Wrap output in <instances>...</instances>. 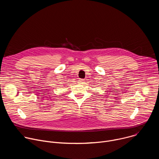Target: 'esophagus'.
<instances>
[{"mask_svg": "<svg viewBox=\"0 0 159 159\" xmlns=\"http://www.w3.org/2000/svg\"><path fill=\"white\" fill-rule=\"evenodd\" d=\"M84 82V79H79V83L80 84H83Z\"/></svg>", "mask_w": 159, "mask_h": 159, "instance_id": "esophagus-1", "label": "esophagus"}]
</instances>
